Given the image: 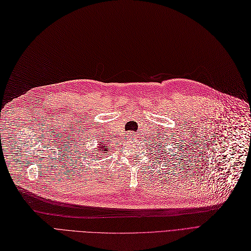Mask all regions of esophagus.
Wrapping results in <instances>:
<instances>
[{
  "mask_svg": "<svg viewBox=\"0 0 251 251\" xmlns=\"http://www.w3.org/2000/svg\"><path fill=\"white\" fill-rule=\"evenodd\" d=\"M128 136H129V137H132V136H134V133L130 131V132H129V133H128Z\"/></svg>",
  "mask_w": 251,
  "mask_h": 251,
  "instance_id": "obj_1",
  "label": "esophagus"
}]
</instances>
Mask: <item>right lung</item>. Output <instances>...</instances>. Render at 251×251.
<instances>
[{"mask_svg":"<svg viewBox=\"0 0 251 251\" xmlns=\"http://www.w3.org/2000/svg\"><path fill=\"white\" fill-rule=\"evenodd\" d=\"M104 149H106L105 151L104 150ZM106 149H107L106 146H101V148L99 149V151H106Z\"/></svg>","mask_w":251,"mask_h":251,"instance_id":"right-lung-1","label":"right lung"}]
</instances>
